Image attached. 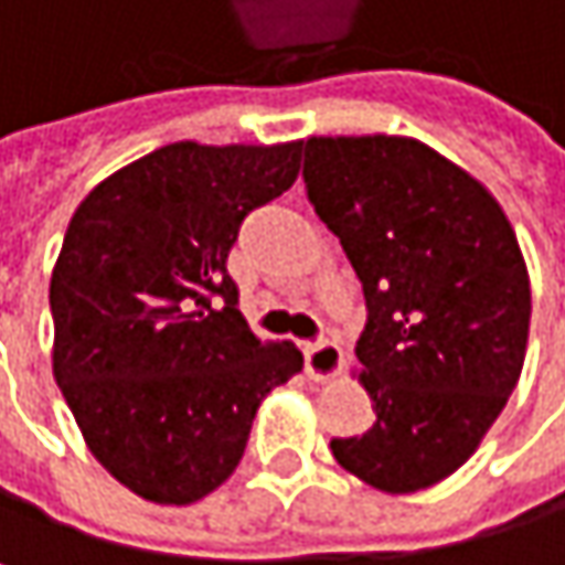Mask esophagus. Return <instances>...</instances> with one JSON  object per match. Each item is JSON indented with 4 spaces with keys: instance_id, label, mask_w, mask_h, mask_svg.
I'll return each instance as SVG.
<instances>
[{
    "instance_id": "esophagus-1",
    "label": "esophagus",
    "mask_w": 565,
    "mask_h": 565,
    "mask_svg": "<svg viewBox=\"0 0 565 565\" xmlns=\"http://www.w3.org/2000/svg\"><path fill=\"white\" fill-rule=\"evenodd\" d=\"M303 363H307V373L313 380H330L340 370V363H343L340 343L330 340V337H320V340L307 343L303 347Z\"/></svg>"
}]
</instances>
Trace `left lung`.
<instances>
[{"label":"left lung","mask_w":565,"mask_h":565,"mask_svg":"<svg viewBox=\"0 0 565 565\" xmlns=\"http://www.w3.org/2000/svg\"><path fill=\"white\" fill-rule=\"evenodd\" d=\"M303 185L366 297L356 340L376 422L333 438L360 481L412 494L458 471L520 380L526 265L494 195L405 137H313Z\"/></svg>","instance_id":"obj_1"}]
</instances>
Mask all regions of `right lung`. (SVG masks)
Listing matches in <instances>:
<instances>
[{
  "label": "right lung",
  "instance_id": "add662e5",
  "mask_svg": "<svg viewBox=\"0 0 565 565\" xmlns=\"http://www.w3.org/2000/svg\"><path fill=\"white\" fill-rule=\"evenodd\" d=\"M303 143H170L74 212L52 275L55 380L94 458L134 494L192 504L242 461L262 398L303 356L262 343L228 252L287 192Z\"/></svg>",
  "mask_w": 565,
  "mask_h": 565
}]
</instances>
